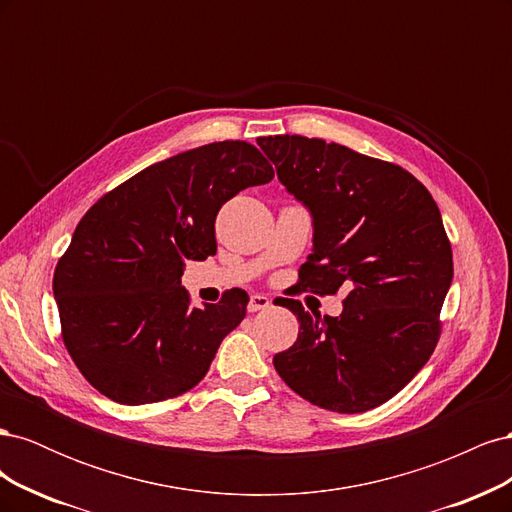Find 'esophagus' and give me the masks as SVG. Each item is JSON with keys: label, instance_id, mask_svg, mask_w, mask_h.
Returning <instances> with one entry per match:
<instances>
[{"label": "esophagus", "instance_id": "obj_1", "mask_svg": "<svg viewBox=\"0 0 512 512\" xmlns=\"http://www.w3.org/2000/svg\"><path fill=\"white\" fill-rule=\"evenodd\" d=\"M271 305V301L265 297V294H252L250 303H247V312H260V309H267Z\"/></svg>", "mask_w": 512, "mask_h": 512}]
</instances>
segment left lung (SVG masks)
I'll return each instance as SVG.
<instances>
[{
	"label": "left lung",
	"instance_id": "obj_1",
	"mask_svg": "<svg viewBox=\"0 0 512 512\" xmlns=\"http://www.w3.org/2000/svg\"><path fill=\"white\" fill-rule=\"evenodd\" d=\"M277 177L312 211L314 254L299 286L344 290L337 318L286 299L299 337L273 356L309 404L356 414L378 408L421 371L440 339L453 250L425 185L406 168L299 134L260 136Z\"/></svg>",
	"mask_w": 512,
	"mask_h": 512
}]
</instances>
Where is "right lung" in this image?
Wrapping results in <instances>:
<instances>
[{"mask_svg": "<svg viewBox=\"0 0 512 512\" xmlns=\"http://www.w3.org/2000/svg\"><path fill=\"white\" fill-rule=\"evenodd\" d=\"M271 179L254 145L211 143L147 166L83 215L53 294L64 346L96 391L143 406L205 378L250 297L232 288L220 303L194 307L183 262L213 256L222 205Z\"/></svg>", "mask_w": 512, "mask_h": 512, "instance_id": "right-lung-1", "label": "right lung"}]
</instances>
